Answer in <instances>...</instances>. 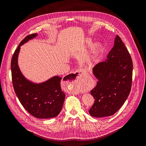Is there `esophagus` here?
Listing matches in <instances>:
<instances>
[{"label":"esophagus","mask_w":146,"mask_h":146,"mask_svg":"<svg viewBox=\"0 0 146 146\" xmlns=\"http://www.w3.org/2000/svg\"><path fill=\"white\" fill-rule=\"evenodd\" d=\"M76 72H77L76 74H77V77L76 76H74V77H76V79H75L74 80H73V81H72V82H69L70 84V83H77V82H80V80H82V78L83 77V76H85V74H86V70L85 69H78L77 71H76ZM75 88H76V86H75Z\"/></svg>","instance_id":"obj_1"}]
</instances>
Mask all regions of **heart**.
Listing matches in <instances>:
<instances>
[{
	"label": "heart",
	"mask_w": 146,
	"mask_h": 146,
	"mask_svg": "<svg viewBox=\"0 0 146 146\" xmlns=\"http://www.w3.org/2000/svg\"><path fill=\"white\" fill-rule=\"evenodd\" d=\"M91 42H92V41H91V39H88V40L86 41V43L88 44V45H89V46H91ZM99 44H95V46H94V49H95V50L97 52V51H98V50H99Z\"/></svg>",
	"instance_id": "b5f03b06"
}]
</instances>
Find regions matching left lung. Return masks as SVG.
<instances>
[{"mask_svg":"<svg viewBox=\"0 0 146 146\" xmlns=\"http://www.w3.org/2000/svg\"><path fill=\"white\" fill-rule=\"evenodd\" d=\"M92 71L98 82L91 91L95 100L89 113L95 117L112 116L130 94L133 72L129 52L118 35L107 59L96 64Z\"/></svg>","mask_w":146,"mask_h":146,"instance_id":"1","label":"left lung"}]
</instances>
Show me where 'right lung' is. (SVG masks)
<instances>
[{
	"label": "right lung",
	"instance_id": "right-lung-1",
	"mask_svg": "<svg viewBox=\"0 0 146 146\" xmlns=\"http://www.w3.org/2000/svg\"><path fill=\"white\" fill-rule=\"evenodd\" d=\"M38 35L33 33L26 36L13 54L11 62L13 85L21 104L30 114L39 119L52 118L58 115L64 104L65 94L61 88L62 78L55 76L44 82H34L24 76L18 64L21 47Z\"/></svg>",
	"mask_w": 146,
	"mask_h": 146
}]
</instances>
